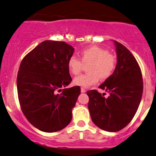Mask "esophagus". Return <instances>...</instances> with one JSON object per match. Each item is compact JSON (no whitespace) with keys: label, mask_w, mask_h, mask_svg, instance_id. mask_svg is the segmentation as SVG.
I'll list each match as a JSON object with an SVG mask.
<instances>
[{"label":"esophagus","mask_w":156,"mask_h":156,"mask_svg":"<svg viewBox=\"0 0 156 156\" xmlns=\"http://www.w3.org/2000/svg\"><path fill=\"white\" fill-rule=\"evenodd\" d=\"M80 91H81V93H85L86 92H87V91H86V89H83V88L80 89Z\"/></svg>","instance_id":"1"}]
</instances>
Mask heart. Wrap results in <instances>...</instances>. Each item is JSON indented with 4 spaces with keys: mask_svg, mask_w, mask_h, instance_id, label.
Returning <instances> with one entry per match:
<instances>
[{
    "mask_svg": "<svg viewBox=\"0 0 156 156\" xmlns=\"http://www.w3.org/2000/svg\"><path fill=\"white\" fill-rule=\"evenodd\" d=\"M80 58L83 64H88V73L81 75L73 80V83L82 87H89L99 80H105L112 76L116 67V59L114 55L108 53L106 50L91 46L81 50ZM78 58L71 56L67 62V67L73 75H78L82 69V63Z\"/></svg>",
    "mask_w": 156,
    "mask_h": 156,
    "instance_id": "heart-1",
    "label": "heart"
}]
</instances>
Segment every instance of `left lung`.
<instances>
[{
  "label": "left lung",
  "mask_w": 156,
  "mask_h": 156,
  "mask_svg": "<svg viewBox=\"0 0 156 156\" xmlns=\"http://www.w3.org/2000/svg\"><path fill=\"white\" fill-rule=\"evenodd\" d=\"M117 65L112 75L99 86L109 93L87 92L88 108L93 122L105 131H119L132 120L140 104L143 92L142 76L136 60L123 44L113 40Z\"/></svg>",
  "instance_id": "8db88e82"
}]
</instances>
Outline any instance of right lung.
<instances>
[{
  "mask_svg": "<svg viewBox=\"0 0 156 156\" xmlns=\"http://www.w3.org/2000/svg\"><path fill=\"white\" fill-rule=\"evenodd\" d=\"M74 48L65 42L45 40L24 57L20 66L17 88L26 119L41 131L62 130L72 120V111L80 87L66 88L72 78L67 62ZM65 89L61 94L58 91Z\"/></svg>",
  "mask_w": 156,
  "mask_h": 156,
  "instance_id": "right-lung-1",
  "label": "right lung"
}]
</instances>
